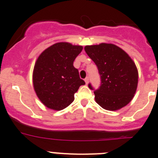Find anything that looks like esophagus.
<instances>
[{
    "label": "esophagus",
    "instance_id": "34e87169",
    "mask_svg": "<svg viewBox=\"0 0 158 158\" xmlns=\"http://www.w3.org/2000/svg\"><path fill=\"white\" fill-rule=\"evenodd\" d=\"M85 82H86V85H87L88 82H89V78L86 77V79H85Z\"/></svg>",
    "mask_w": 158,
    "mask_h": 158
}]
</instances>
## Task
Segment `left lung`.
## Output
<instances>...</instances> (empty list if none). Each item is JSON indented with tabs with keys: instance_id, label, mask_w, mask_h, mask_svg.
<instances>
[{
	"instance_id": "obj_1",
	"label": "left lung",
	"mask_w": 158,
	"mask_h": 158,
	"mask_svg": "<svg viewBox=\"0 0 158 158\" xmlns=\"http://www.w3.org/2000/svg\"><path fill=\"white\" fill-rule=\"evenodd\" d=\"M85 51L97 66L101 86L94 91L95 101L107 110H118L127 105L138 86V70L130 56L113 44L87 45ZM89 87L93 89L90 84Z\"/></svg>"
}]
</instances>
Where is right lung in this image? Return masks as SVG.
<instances>
[{"instance_id":"right-lung-1","label":"right lung","mask_w":158,"mask_h":158,"mask_svg":"<svg viewBox=\"0 0 158 158\" xmlns=\"http://www.w3.org/2000/svg\"><path fill=\"white\" fill-rule=\"evenodd\" d=\"M82 46L59 42L50 46L39 55L32 72V85L43 104L54 110L70 105L75 94L85 82L73 66Z\"/></svg>"}]
</instances>
